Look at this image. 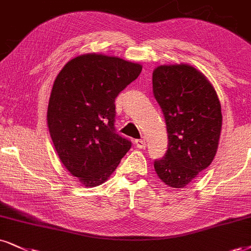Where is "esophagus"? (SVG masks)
Wrapping results in <instances>:
<instances>
[{"label": "esophagus", "mask_w": 251, "mask_h": 251, "mask_svg": "<svg viewBox=\"0 0 251 251\" xmlns=\"http://www.w3.org/2000/svg\"><path fill=\"white\" fill-rule=\"evenodd\" d=\"M135 146L139 149H144V148H146V141L144 140V139H136Z\"/></svg>", "instance_id": "1"}]
</instances>
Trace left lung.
<instances>
[{
    "mask_svg": "<svg viewBox=\"0 0 251 251\" xmlns=\"http://www.w3.org/2000/svg\"><path fill=\"white\" fill-rule=\"evenodd\" d=\"M153 94L168 132L166 155L154 161L157 176L171 188H184L213 161L223 115L213 85L189 65L160 66Z\"/></svg>",
    "mask_w": 251,
    "mask_h": 251,
    "instance_id": "8db88e82",
    "label": "left lung"
}]
</instances>
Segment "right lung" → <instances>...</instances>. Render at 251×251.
<instances>
[{
	"instance_id": "add662e5",
	"label": "right lung",
	"mask_w": 251,
	"mask_h": 251,
	"mask_svg": "<svg viewBox=\"0 0 251 251\" xmlns=\"http://www.w3.org/2000/svg\"><path fill=\"white\" fill-rule=\"evenodd\" d=\"M116 56L84 54L65 65L50 93L47 124L60 160L85 186L105 182L131 148L116 132V98L141 73Z\"/></svg>"
}]
</instances>
